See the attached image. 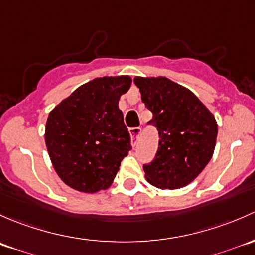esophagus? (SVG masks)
<instances>
[{
	"label": "esophagus",
	"mask_w": 255,
	"mask_h": 255,
	"mask_svg": "<svg viewBox=\"0 0 255 255\" xmlns=\"http://www.w3.org/2000/svg\"><path fill=\"white\" fill-rule=\"evenodd\" d=\"M128 132H130L131 140L136 141V138H137L141 133V128H128Z\"/></svg>",
	"instance_id": "34e87169"
}]
</instances>
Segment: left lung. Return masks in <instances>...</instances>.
Returning <instances> with one entry per match:
<instances>
[{"label":"left lung","instance_id":"1","mask_svg":"<svg viewBox=\"0 0 255 255\" xmlns=\"http://www.w3.org/2000/svg\"><path fill=\"white\" fill-rule=\"evenodd\" d=\"M141 99L158 130L156 157L143 166L149 184L179 189L193 182L214 154L217 123L212 113L188 88L167 77H135Z\"/></svg>","mask_w":255,"mask_h":255}]
</instances>
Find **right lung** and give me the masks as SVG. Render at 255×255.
Returning a JSON list of instances; mask_svg holds the SVG:
<instances>
[{
    "instance_id": "1",
    "label": "right lung",
    "mask_w": 255,
    "mask_h": 255,
    "mask_svg": "<svg viewBox=\"0 0 255 255\" xmlns=\"http://www.w3.org/2000/svg\"><path fill=\"white\" fill-rule=\"evenodd\" d=\"M130 76L99 77L80 86L49 113L45 143L62 182L81 193L112 185L131 149L119 99Z\"/></svg>"
}]
</instances>
